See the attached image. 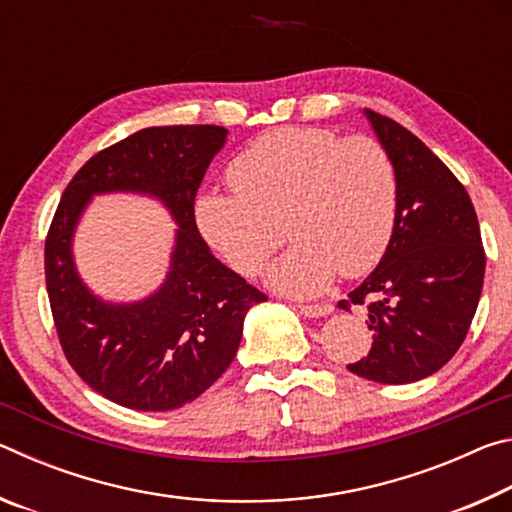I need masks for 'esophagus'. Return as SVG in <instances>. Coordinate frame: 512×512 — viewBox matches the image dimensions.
I'll return each mask as SVG.
<instances>
[{
  "label": "esophagus",
  "instance_id": "obj_1",
  "mask_svg": "<svg viewBox=\"0 0 512 512\" xmlns=\"http://www.w3.org/2000/svg\"><path fill=\"white\" fill-rule=\"evenodd\" d=\"M300 314H305L309 318H318V316H327L332 314V305H327V302H323V305H298Z\"/></svg>",
  "mask_w": 512,
  "mask_h": 512
}]
</instances>
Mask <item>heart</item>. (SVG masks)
I'll return each mask as SVG.
<instances>
[{"instance_id":"b5f03b06","label":"heart","mask_w":512,"mask_h":512,"mask_svg":"<svg viewBox=\"0 0 512 512\" xmlns=\"http://www.w3.org/2000/svg\"><path fill=\"white\" fill-rule=\"evenodd\" d=\"M228 183L232 192L198 194V230L244 277H255L291 237L268 271V284L289 296H316L336 271L368 273L391 241L400 180L375 137L275 128L232 158Z\"/></svg>"}]
</instances>
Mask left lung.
<instances>
[{"label": "left lung", "instance_id": "1", "mask_svg": "<svg viewBox=\"0 0 512 512\" xmlns=\"http://www.w3.org/2000/svg\"><path fill=\"white\" fill-rule=\"evenodd\" d=\"M397 167L400 194L391 244L379 266L339 307L366 305L372 348L348 363L379 384L433 375L461 348L485 273L470 194L447 164L391 117L366 110Z\"/></svg>", "mask_w": 512, "mask_h": 512}]
</instances>
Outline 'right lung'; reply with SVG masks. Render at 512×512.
<instances>
[{"label":"right lung","mask_w":512,"mask_h":512,"mask_svg":"<svg viewBox=\"0 0 512 512\" xmlns=\"http://www.w3.org/2000/svg\"><path fill=\"white\" fill-rule=\"evenodd\" d=\"M223 126H155L108 146L69 180L45 241V280L60 348L110 402L171 411L205 393L235 359L246 311L266 296L216 259L196 228L194 201ZM158 195L181 230L168 282L135 306H106L84 289L71 235L92 193Z\"/></svg>","instance_id":"obj_1"}]
</instances>
